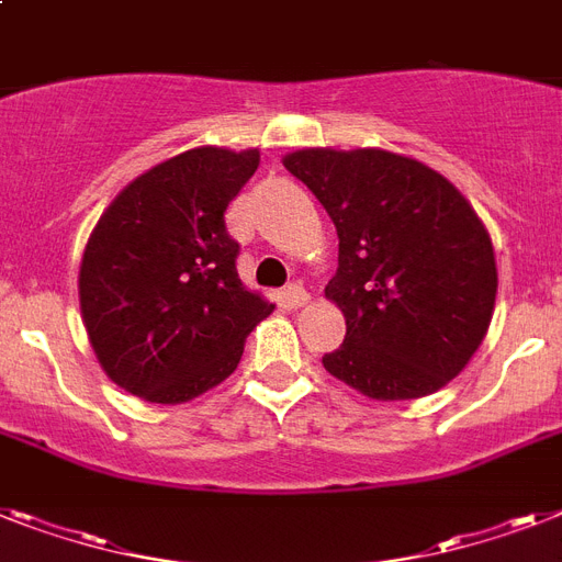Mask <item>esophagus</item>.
Wrapping results in <instances>:
<instances>
[{
	"mask_svg": "<svg viewBox=\"0 0 562 562\" xmlns=\"http://www.w3.org/2000/svg\"><path fill=\"white\" fill-rule=\"evenodd\" d=\"M282 296L289 300V305H305L308 300H312V296H308V291L303 289V282H291V285H285Z\"/></svg>",
	"mask_w": 562,
	"mask_h": 562,
	"instance_id": "1",
	"label": "esophagus"
}]
</instances>
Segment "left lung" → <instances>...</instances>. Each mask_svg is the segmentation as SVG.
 I'll list each match as a JSON object with an SVG mask.
<instances>
[{"mask_svg":"<svg viewBox=\"0 0 562 562\" xmlns=\"http://www.w3.org/2000/svg\"><path fill=\"white\" fill-rule=\"evenodd\" d=\"M282 164L340 239L326 296L346 340L326 372L378 401L441 390L485 340L496 303L494 245L468 199L386 149H296Z\"/></svg>","mask_w":562,"mask_h":562,"instance_id":"8db88e82","label":"left lung"}]
</instances>
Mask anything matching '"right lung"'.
<instances>
[{
  "instance_id": "1",
  "label": "right lung",
  "mask_w": 562,
  "mask_h": 562,
  "mask_svg": "<svg viewBox=\"0 0 562 562\" xmlns=\"http://www.w3.org/2000/svg\"><path fill=\"white\" fill-rule=\"evenodd\" d=\"M257 149L199 147L138 176L91 231L80 312L100 367L149 404H181L239 367L273 305L241 285L225 210Z\"/></svg>"
}]
</instances>
